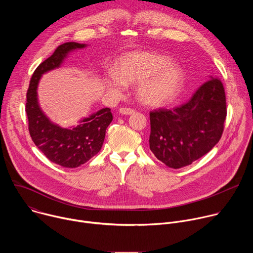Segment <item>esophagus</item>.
Returning <instances> with one entry per match:
<instances>
[{
	"instance_id": "esophagus-1",
	"label": "esophagus",
	"mask_w": 253,
	"mask_h": 253,
	"mask_svg": "<svg viewBox=\"0 0 253 253\" xmlns=\"http://www.w3.org/2000/svg\"><path fill=\"white\" fill-rule=\"evenodd\" d=\"M119 112L121 114H124V115H131V114H134L135 113V110L134 109H131V108H127V107H122L119 109Z\"/></svg>"
}]
</instances>
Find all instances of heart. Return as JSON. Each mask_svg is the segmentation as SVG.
Listing matches in <instances>:
<instances>
[{
	"label": "heart",
	"mask_w": 253,
	"mask_h": 253,
	"mask_svg": "<svg viewBox=\"0 0 253 253\" xmlns=\"http://www.w3.org/2000/svg\"><path fill=\"white\" fill-rule=\"evenodd\" d=\"M117 78L108 80L110 90L120 93L125 84L141 83L139 99L146 105L162 106L170 102L183 83L181 69L171 65L168 57L152 53H129L116 63Z\"/></svg>",
	"instance_id": "b5f03b06"
}]
</instances>
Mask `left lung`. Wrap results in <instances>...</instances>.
Wrapping results in <instances>:
<instances>
[{"mask_svg":"<svg viewBox=\"0 0 253 253\" xmlns=\"http://www.w3.org/2000/svg\"><path fill=\"white\" fill-rule=\"evenodd\" d=\"M226 114L223 84L211 77L187 103L150 112V150L168 167L190 165L219 142Z\"/></svg>","mask_w":253,"mask_h":253,"instance_id":"obj_1","label":"left lung"}]
</instances>
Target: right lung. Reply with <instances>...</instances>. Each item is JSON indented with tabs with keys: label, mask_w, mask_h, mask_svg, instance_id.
Wrapping results in <instances>:
<instances>
[{
	"label": "right lung",
	"mask_w": 253,
	"mask_h": 253,
	"mask_svg": "<svg viewBox=\"0 0 253 253\" xmlns=\"http://www.w3.org/2000/svg\"><path fill=\"white\" fill-rule=\"evenodd\" d=\"M85 47V44L75 42L60 45L52 56L35 70L27 91L26 113L31 138L51 162L65 168H76L89 161L101 150L106 129L113 120L111 110L103 108L90 117L79 121L80 124L74 128H62L52 123L41 110L37 98V86L42 75L60 67L71 51Z\"/></svg>",
	"instance_id": "1"
}]
</instances>
